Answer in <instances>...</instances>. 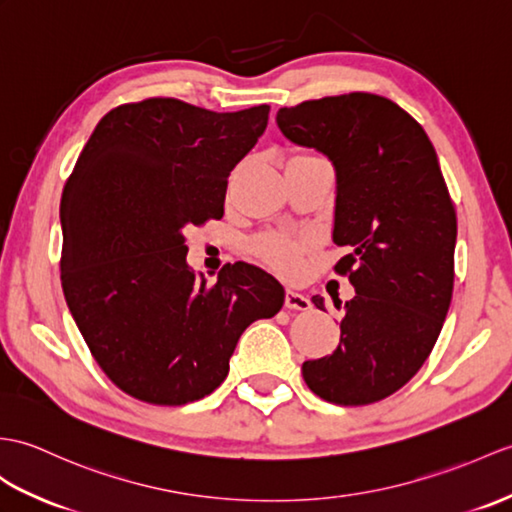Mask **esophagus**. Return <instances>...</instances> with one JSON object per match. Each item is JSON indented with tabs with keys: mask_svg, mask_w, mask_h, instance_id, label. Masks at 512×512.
Listing matches in <instances>:
<instances>
[{
	"mask_svg": "<svg viewBox=\"0 0 512 512\" xmlns=\"http://www.w3.org/2000/svg\"><path fill=\"white\" fill-rule=\"evenodd\" d=\"M285 307H288V310L307 312L312 307V301L307 299L305 294H299V292H294V290H285Z\"/></svg>",
	"mask_w": 512,
	"mask_h": 512,
	"instance_id": "esophagus-1",
	"label": "esophagus"
}]
</instances>
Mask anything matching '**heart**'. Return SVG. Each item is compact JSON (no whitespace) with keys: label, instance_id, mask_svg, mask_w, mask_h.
<instances>
[{"label":"heart","instance_id":"b5f03b06","mask_svg":"<svg viewBox=\"0 0 512 512\" xmlns=\"http://www.w3.org/2000/svg\"><path fill=\"white\" fill-rule=\"evenodd\" d=\"M257 253L272 268L285 272V275H292L301 264V244L283 235L261 237L257 242Z\"/></svg>","mask_w":512,"mask_h":512}]
</instances>
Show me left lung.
<instances>
[{
	"label": "left lung",
	"instance_id": "8db88e82",
	"mask_svg": "<svg viewBox=\"0 0 512 512\" xmlns=\"http://www.w3.org/2000/svg\"><path fill=\"white\" fill-rule=\"evenodd\" d=\"M277 124L334 163V242L351 248L334 266L355 288L340 342L303 362V379L338 406L382 401L432 353L454 292L456 209L436 150L412 115L375 93L285 106ZM312 303L325 310L320 296Z\"/></svg>",
	"mask_w": 512,
	"mask_h": 512
}]
</instances>
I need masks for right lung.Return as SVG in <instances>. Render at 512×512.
<instances>
[{
  "instance_id": "right-lung-1",
  "label": "right lung",
  "mask_w": 512,
  "mask_h": 512,
  "mask_svg": "<svg viewBox=\"0 0 512 512\" xmlns=\"http://www.w3.org/2000/svg\"><path fill=\"white\" fill-rule=\"evenodd\" d=\"M176 98L115 106L95 126L61 198V281L91 355L126 395L183 406L216 390L244 329L283 305L251 264L209 285L187 268L185 231L224 216L229 174L268 124Z\"/></svg>"
}]
</instances>
